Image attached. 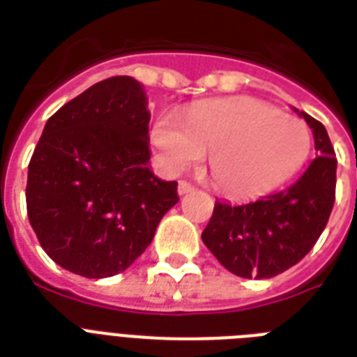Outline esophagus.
<instances>
[{"label":"esophagus","mask_w":357,"mask_h":357,"mask_svg":"<svg viewBox=\"0 0 357 357\" xmlns=\"http://www.w3.org/2000/svg\"><path fill=\"white\" fill-rule=\"evenodd\" d=\"M190 190H195V187L189 183V181H179L178 183V192L179 195H187Z\"/></svg>","instance_id":"esophagus-1"}]
</instances>
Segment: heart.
Instances as JSON below:
<instances>
[{
  "label": "heart",
  "mask_w": 357,
  "mask_h": 357,
  "mask_svg": "<svg viewBox=\"0 0 357 357\" xmlns=\"http://www.w3.org/2000/svg\"><path fill=\"white\" fill-rule=\"evenodd\" d=\"M162 167L179 172L209 157L213 183L231 196H255L291 179L311 153L310 128L250 96L190 109L185 122L162 114L151 129Z\"/></svg>",
  "instance_id": "1"
}]
</instances>
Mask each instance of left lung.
I'll return each instance as SVG.
<instances>
[{"label":"left lung","mask_w":357,"mask_h":357,"mask_svg":"<svg viewBox=\"0 0 357 357\" xmlns=\"http://www.w3.org/2000/svg\"><path fill=\"white\" fill-rule=\"evenodd\" d=\"M298 114L313 131L319 153L302 178L248 204L215 202L211 220L202 231V241L220 265L241 278L265 280L296 265L315 246L333 209L335 151L326 128L304 111Z\"/></svg>","instance_id":"8db88e82"}]
</instances>
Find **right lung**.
Segmentation results:
<instances>
[{
	"label": "right lung",
	"mask_w": 357,
	"mask_h": 357,
	"mask_svg": "<svg viewBox=\"0 0 357 357\" xmlns=\"http://www.w3.org/2000/svg\"><path fill=\"white\" fill-rule=\"evenodd\" d=\"M148 123L142 85L114 75L44 126L27 172V217L44 252L66 271L123 272L178 204V181L155 178L148 165Z\"/></svg>",
	"instance_id": "obj_1"
}]
</instances>
